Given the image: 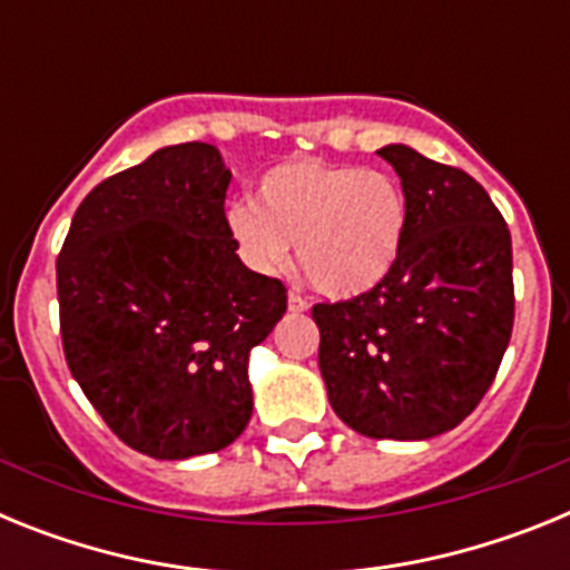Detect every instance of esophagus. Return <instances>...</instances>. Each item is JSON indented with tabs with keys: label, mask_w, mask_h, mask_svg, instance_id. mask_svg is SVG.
Masks as SVG:
<instances>
[{
	"label": "esophagus",
	"mask_w": 570,
	"mask_h": 570,
	"mask_svg": "<svg viewBox=\"0 0 570 570\" xmlns=\"http://www.w3.org/2000/svg\"><path fill=\"white\" fill-rule=\"evenodd\" d=\"M288 308L296 311V314H302V311H308V299L296 294V291H291V294H288Z\"/></svg>",
	"instance_id": "obj_1"
}]
</instances>
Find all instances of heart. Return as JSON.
Masks as SVG:
<instances>
[{
    "label": "heart",
    "mask_w": 570,
    "mask_h": 570,
    "mask_svg": "<svg viewBox=\"0 0 570 570\" xmlns=\"http://www.w3.org/2000/svg\"><path fill=\"white\" fill-rule=\"evenodd\" d=\"M256 199L228 210L242 259L259 274H279L296 245L311 285L336 299L380 285L405 242L407 199L387 170L288 159L262 176Z\"/></svg>",
    "instance_id": "obj_1"
}]
</instances>
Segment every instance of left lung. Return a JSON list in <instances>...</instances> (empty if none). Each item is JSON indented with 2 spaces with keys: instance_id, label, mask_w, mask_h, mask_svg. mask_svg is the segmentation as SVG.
Masks as SVG:
<instances>
[{
  "instance_id": "1",
  "label": "left lung",
  "mask_w": 570,
  "mask_h": 570,
  "mask_svg": "<svg viewBox=\"0 0 570 570\" xmlns=\"http://www.w3.org/2000/svg\"><path fill=\"white\" fill-rule=\"evenodd\" d=\"M376 154L407 199L385 279L314 305L320 371L347 428L371 440H431L480 405L513 328L511 234L473 176L407 145Z\"/></svg>"
}]
</instances>
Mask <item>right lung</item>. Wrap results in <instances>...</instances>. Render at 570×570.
Instances as JSON below:
<instances>
[{
	"label": "right lung",
	"instance_id": "right-lung-1",
	"mask_svg": "<svg viewBox=\"0 0 570 570\" xmlns=\"http://www.w3.org/2000/svg\"><path fill=\"white\" fill-rule=\"evenodd\" d=\"M228 185L214 145L156 150L85 196L59 250L70 374L154 460L214 454L245 431L250 347L288 308L285 285L236 256Z\"/></svg>",
	"mask_w": 570,
	"mask_h": 570
}]
</instances>
